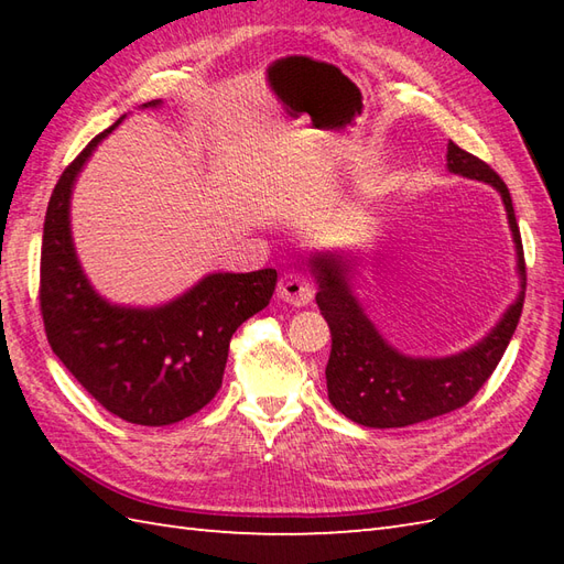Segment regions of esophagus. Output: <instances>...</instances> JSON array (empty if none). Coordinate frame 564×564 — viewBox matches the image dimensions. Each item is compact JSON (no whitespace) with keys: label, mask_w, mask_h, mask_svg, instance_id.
Returning <instances> with one entry per match:
<instances>
[{"label":"esophagus","mask_w":564,"mask_h":564,"mask_svg":"<svg viewBox=\"0 0 564 564\" xmlns=\"http://www.w3.org/2000/svg\"><path fill=\"white\" fill-rule=\"evenodd\" d=\"M279 295L281 301L291 303L295 307H303L310 301H313L315 295V285L313 281L307 279L305 273L301 271H291V273H283L281 281H279Z\"/></svg>","instance_id":"1"}]
</instances>
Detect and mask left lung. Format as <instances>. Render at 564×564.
I'll return each instance as SVG.
<instances>
[{
  "mask_svg": "<svg viewBox=\"0 0 564 564\" xmlns=\"http://www.w3.org/2000/svg\"><path fill=\"white\" fill-rule=\"evenodd\" d=\"M448 172L485 182L507 208L521 291L497 325L470 349L441 358L406 356L376 329L351 291L349 251H315L310 269L317 281L315 301L332 332L327 392L334 410L370 429H400L448 414L470 402L495 373L517 332L525 297V261L521 232L507 184L489 164L448 142Z\"/></svg>",
  "mask_w": 564,
  "mask_h": 564,
  "instance_id": "obj_1",
  "label": "left lung"
}]
</instances>
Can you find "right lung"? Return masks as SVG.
<instances>
[{
	"label": "right lung",
	"mask_w": 564,
	"mask_h": 564,
	"mask_svg": "<svg viewBox=\"0 0 564 564\" xmlns=\"http://www.w3.org/2000/svg\"><path fill=\"white\" fill-rule=\"evenodd\" d=\"M158 106L162 99L142 109ZM123 118L94 138L53 188L43 223L41 313L53 354L94 400L130 424L166 426L215 398L232 334L269 305L279 273H208L158 307L116 305L94 291L72 242L69 200L91 152Z\"/></svg>",
	"instance_id": "obj_1"
}]
</instances>
